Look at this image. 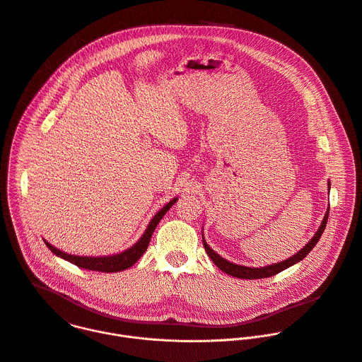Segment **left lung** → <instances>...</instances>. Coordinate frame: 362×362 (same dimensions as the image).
Segmentation results:
<instances>
[{
  "label": "left lung",
  "instance_id": "8db88e82",
  "mask_svg": "<svg viewBox=\"0 0 362 362\" xmlns=\"http://www.w3.org/2000/svg\"><path fill=\"white\" fill-rule=\"evenodd\" d=\"M331 189V183L328 182V192ZM328 213H329V207L327 209L325 214H324V218L317 230V233L311 237L310 242L298 252L296 253L294 256H291L290 259L284 260V262H280V263H274V264H269V266H264V267H246V266H240V264H235V263H231L226 259H223L221 256H218L214 250L210 249V246L206 243L204 240V235L203 237V246H204V250L206 253L209 255V257L211 259V262L221 270L224 272L228 276H233V277H237V279H246V280H256V279H267V277H272V276H276L277 273L297 264L298 262H301L313 249L314 246L318 243L320 237L324 233V228L327 226V220H328ZM203 233V230H202Z\"/></svg>",
  "mask_w": 362,
  "mask_h": 362
}]
</instances>
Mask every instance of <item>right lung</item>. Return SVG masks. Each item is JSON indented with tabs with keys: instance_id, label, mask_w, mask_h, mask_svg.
I'll use <instances>...</instances> for the list:
<instances>
[{
	"instance_id": "1",
	"label": "right lung",
	"mask_w": 362,
	"mask_h": 362,
	"mask_svg": "<svg viewBox=\"0 0 362 362\" xmlns=\"http://www.w3.org/2000/svg\"><path fill=\"white\" fill-rule=\"evenodd\" d=\"M177 202V197L172 199L169 203H166L149 221L146 230L144 231L142 237L138 240V242L131 246L129 249L116 253V255H110V256H99V257H92V256H75V255H69L65 252H61L59 249L54 247L51 243H48L47 240H44L47 247L58 257L81 267V269H86V270H92V272H100V273H117V272H124L129 267H132L139 259L141 256L146 252L151 237L156 228V226L159 224V221L162 220V217L166 214V211Z\"/></svg>"
}]
</instances>
